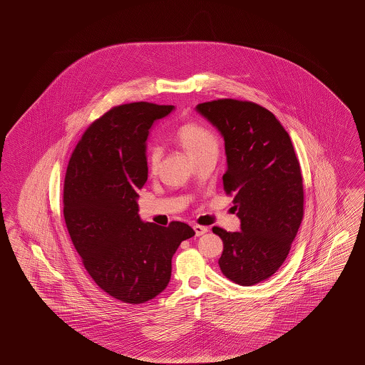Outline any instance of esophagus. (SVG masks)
Instances as JSON below:
<instances>
[{
	"label": "esophagus",
	"mask_w": 365,
	"mask_h": 365,
	"mask_svg": "<svg viewBox=\"0 0 365 365\" xmlns=\"http://www.w3.org/2000/svg\"><path fill=\"white\" fill-rule=\"evenodd\" d=\"M194 231H195V235H197V237H201V235H204L205 232H208V227L195 225V226H194Z\"/></svg>",
	"instance_id": "esophagus-1"
}]
</instances>
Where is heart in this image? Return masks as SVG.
I'll list each match as a JSON object with an SVG mask.
<instances>
[{"instance_id":"obj_1","label":"heart","mask_w":365,"mask_h":365,"mask_svg":"<svg viewBox=\"0 0 365 365\" xmlns=\"http://www.w3.org/2000/svg\"><path fill=\"white\" fill-rule=\"evenodd\" d=\"M174 138L194 160L210 152H219V139L208 127L200 123L180 124L174 131ZM161 160V150L157 146L148 148V168L155 174Z\"/></svg>"}]
</instances>
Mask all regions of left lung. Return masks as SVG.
I'll return each mask as SVG.
<instances>
[{
  "mask_svg": "<svg viewBox=\"0 0 365 365\" xmlns=\"http://www.w3.org/2000/svg\"><path fill=\"white\" fill-rule=\"evenodd\" d=\"M223 135V186L234 195L241 231H212L223 241L219 267L226 278L253 286L284 262L304 217L299 161L287 131L261 105L232 98L197 105Z\"/></svg>",
  "mask_w": 365,
  "mask_h": 365,
  "instance_id": "8db88e82",
  "label": "left lung"
}]
</instances>
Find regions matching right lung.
Listing matches in <instances>:
<instances>
[{
    "label": "right lung",
    "mask_w": 365,
    "mask_h": 365,
    "mask_svg": "<svg viewBox=\"0 0 365 365\" xmlns=\"http://www.w3.org/2000/svg\"><path fill=\"white\" fill-rule=\"evenodd\" d=\"M174 105H119L91 123L64 180V219L88 275L124 304L153 299L168 284L173 256L195 232L189 225L143 223L138 190L148 180L146 139Z\"/></svg>",
    "instance_id": "add662e5"
}]
</instances>
